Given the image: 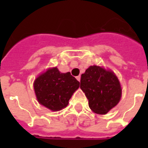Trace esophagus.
<instances>
[{
	"label": "esophagus",
	"instance_id": "esophagus-1",
	"mask_svg": "<svg viewBox=\"0 0 148 148\" xmlns=\"http://www.w3.org/2000/svg\"><path fill=\"white\" fill-rule=\"evenodd\" d=\"M76 78H77V81H81V76H80V75H79V76H77V77H76Z\"/></svg>",
	"mask_w": 148,
	"mask_h": 148
}]
</instances>
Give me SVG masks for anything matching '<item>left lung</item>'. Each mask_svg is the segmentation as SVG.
Listing matches in <instances>:
<instances>
[{
  "label": "left lung",
  "mask_w": 148,
  "mask_h": 148,
  "mask_svg": "<svg viewBox=\"0 0 148 148\" xmlns=\"http://www.w3.org/2000/svg\"><path fill=\"white\" fill-rule=\"evenodd\" d=\"M80 88L88 99L89 108L99 114H107L121 97V87L114 73L96 65L81 74Z\"/></svg>",
  "instance_id": "obj_1"
}]
</instances>
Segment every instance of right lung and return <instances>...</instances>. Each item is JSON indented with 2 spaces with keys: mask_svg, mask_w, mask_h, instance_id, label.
Instances as JSON below:
<instances>
[{
  "mask_svg": "<svg viewBox=\"0 0 148 148\" xmlns=\"http://www.w3.org/2000/svg\"><path fill=\"white\" fill-rule=\"evenodd\" d=\"M79 86L80 82L70 72L61 73L57 67L49 68L34 83L38 102L53 111L66 108Z\"/></svg>",
  "mask_w": 148,
  "mask_h": 148,
  "instance_id": "right-lung-1",
  "label": "right lung"
}]
</instances>
